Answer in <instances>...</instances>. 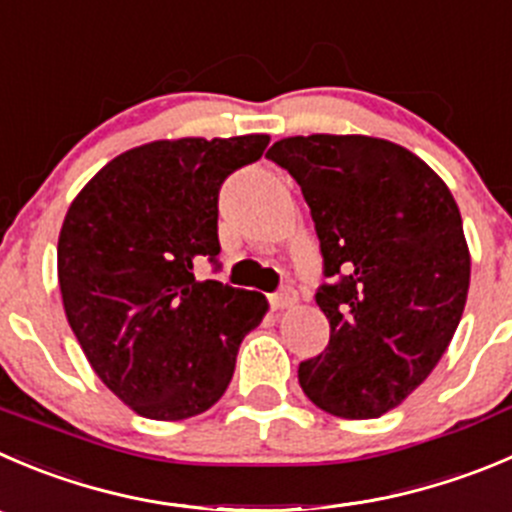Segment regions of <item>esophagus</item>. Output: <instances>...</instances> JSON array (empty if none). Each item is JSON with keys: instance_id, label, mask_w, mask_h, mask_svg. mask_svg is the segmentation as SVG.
Here are the masks:
<instances>
[{"instance_id": "obj_1", "label": "esophagus", "mask_w": 512, "mask_h": 512, "mask_svg": "<svg viewBox=\"0 0 512 512\" xmlns=\"http://www.w3.org/2000/svg\"><path fill=\"white\" fill-rule=\"evenodd\" d=\"M295 302H297V292L292 290V287H282L280 292H275V295L270 297L272 310H287V307H295Z\"/></svg>"}]
</instances>
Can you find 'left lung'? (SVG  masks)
<instances>
[{
  "instance_id": "left-lung-1",
  "label": "left lung",
  "mask_w": 512,
  "mask_h": 512,
  "mask_svg": "<svg viewBox=\"0 0 512 512\" xmlns=\"http://www.w3.org/2000/svg\"><path fill=\"white\" fill-rule=\"evenodd\" d=\"M267 157L300 185L332 277L315 295L330 342L300 362V388L337 418H380L423 385L463 317L470 250L455 197L377 137H285Z\"/></svg>"
}]
</instances>
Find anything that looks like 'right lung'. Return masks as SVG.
<instances>
[{"mask_svg": "<svg viewBox=\"0 0 512 512\" xmlns=\"http://www.w3.org/2000/svg\"><path fill=\"white\" fill-rule=\"evenodd\" d=\"M267 135L157 140L114 157L69 205L57 245L64 312L99 380L150 420H185L225 395L260 292L197 280L220 255L217 195Z\"/></svg>", "mask_w": 512, "mask_h": 512, "instance_id": "1", "label": "right lung"}]
</instances>
